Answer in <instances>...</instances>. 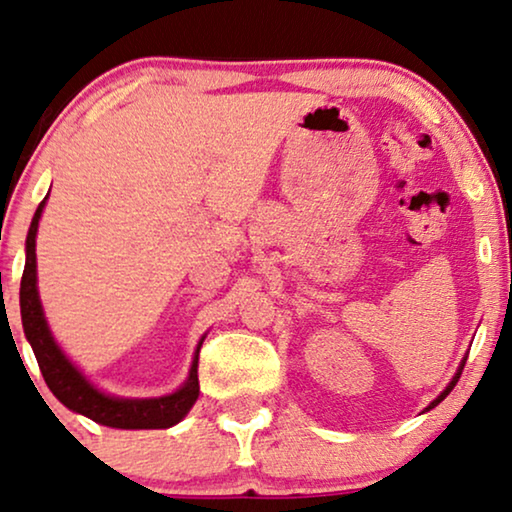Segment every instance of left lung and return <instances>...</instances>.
<instances>
[{
	"label": "left lung",
	"mask_w": 512,
	"mask_h": 512,
	"mask_svg": "<svg viewBox=\"0 0 512 512\" xmlns=\"http://www.w3.org/2000/svg\"><path fill=\"white\" fill-rule=\"evenodd\" d=\"M464 361H467V358H462V363H460V368H457V372H455V377L451 379V384H448L446 388H444V391H441L439 395H437V398H434L430 404H427V409L425 411H430V409H434V407H437V404L441 402V400H444L446 398V395L448 393H451L453 391V388H455V384H457V379H460V375H462V368H464Z\"/></svg>",
	"instance_id": "obj_1"
}]
</instances>
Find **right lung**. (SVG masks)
I'll return each instance as SVG.
<instances>
[{
	"label": "right lung",
	"mask_w": 512,
	"mask_h": 512,
	"mask_svg": "<svg viewBox=\"0 0 512 512\" xmlns=\"http://www.w3.org/2000/svg\"><path fill=\"white\" fill-rule=\"evenodd\" d=\"M48 197L38 204L32 218L25 243V271L20 282V317L22 329H25L27 342L34 349V356L41 368L45 384L52 395L75 414H82L91 421L117 427V430H160V427H172L186 418L200 395V381H197V356L207 333L197 342L193 365L183 384L174 393L160 395V398H117L101 391L91 384L78 365L64 354L59 342L52 335L48 319H45L41 296H38V278H36V232L38 220L45 209Z\"/></svg>",
	"instance_id": "add662e5"
}]
</instances>
